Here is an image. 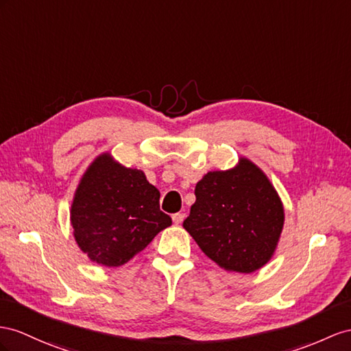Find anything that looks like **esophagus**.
Returning <instances> with one entry per match:
<instances>
[{"mask_svg": "<svg viewBox=\"0 0 351 351\" xmlns=\"http://www.w3.org/2000/svg\"><path fill=\"white\" fill-rule=\"evenodd\" d=\"M172 219H173V222H175V223H181V222L185 219V213H182V212H178V213H175V215H173Z\"/></svg>", "mask_w": 351, "mask_h": 351, "instance_id": "34e87169", "label": "esophagus"}]
</instances>
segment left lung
Returning a JSON list of instances; mask_svg holds the SVG:
<instances>
[{
	"mask_svg": "<svg viewBox=\"0 0 351 351\" xmlns=\"http://www.w3.org/2000/svg\"><path fill=\"white\" fill-rule=\"evenodd\" d=\"M195 203L184 228L221 268L254 273L276 252L285 209L276 188L252 161L213 170L195 185Z\"/></svg>",
	"mask_w": 351,
	"mask_h": 351,
	"instance_id": "8db88e82",
	"label": "left lung"
}]
</instances>
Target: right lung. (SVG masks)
<instances>
[{"mask_svg": "<svg viewBox=\"0 0 351 351\" xmlns=\"http://www.w3.org/2000/svg\"><path fill=\"white\" fill-rule=\"evenodd\" d=\"M71 226L90 261L120 267L172 226V219L160 210V191L142 170L125 167L104 152L80 179Z\"/></svg>", "mask_w": 351, "mask_h": 351, "instance_id": "right-lung-1", "label": "right lung"}]
</instances>
